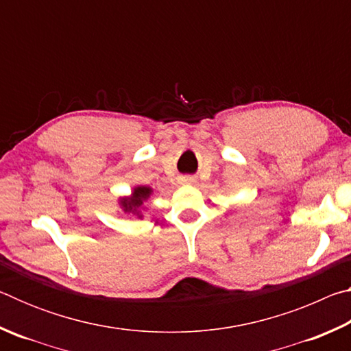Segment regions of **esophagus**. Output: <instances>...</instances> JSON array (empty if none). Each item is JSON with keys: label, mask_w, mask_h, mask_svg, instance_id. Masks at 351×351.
<instances>
[{"label": "esophagus", "mask_w": 351, "mask_h": 351, "mask_svg": "<svg viewBox=\"0 0 351 351\" xmlns=\"http://www.w3.org/2000/svg\"><path fill=\"white\" fill-rule=\"evenodd\" d=\"M181 182L182 184H193L195 182V178L193 176H182L181 178Z\"/></svg>", "instance_id": "1"}]
</instances>
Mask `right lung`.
I'll list each match as a JSON object with an SVG mask.
<instances>
[{"label": "right lung", "instance_id": "obj_1", "mask_svg": "<svg viewBox=\"0 0 351 351\" xmlns=\"http://www.w3.org/2000/svg\"><path fill=\"white\" fill-rule=\"evenodd\" d=\"M153 190L147 186H138L133 189L132 197H125L119 199V204L123 209L125 213H133V215H138L139 218H142L141 210L144 209V203L150 198Z\"/></svg>", "mask_w": 351, "mask_h": 351}]
</instances>
